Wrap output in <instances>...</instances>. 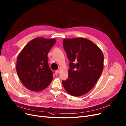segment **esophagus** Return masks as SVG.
<instances>
[{
  "label": "esophagus",
  "instance_id": "esophagus-1",
  "mask_svg": "<svg viewBox=\"0 0 126 126\" xmlns=\"http://www.w3.org/2000/svg\"><path fill=\"white\" fill-rule=\"evenodd\" d=\"M59 73V71H58V70H56V71H55V74L56 75H57L58 73Z\"/></svg>",
  "mask_w": 126,
  "mask_h": 126
}]
</instances>
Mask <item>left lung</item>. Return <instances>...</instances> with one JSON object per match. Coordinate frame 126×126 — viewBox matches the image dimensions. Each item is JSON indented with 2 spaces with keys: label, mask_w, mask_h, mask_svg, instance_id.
<instances>
[{
  "label": "left lung",
  "mask_w": 126,
  "mask_h": 126,
  "mask_svg": "<svg viewBox=\"0 0 126 126\" xmlns=\"http://www.w3.org/2000/svg\"><path fill=\"white\" fill-rule=\"evenodd\" d=\"M63 47L70 61L68 77L62 81L65 90L73 96L86 94L102 73L104 55L99 47L84 38L64 39Z\"/></svg>",
  "instance_id": "obj_1"
}]
</instances>
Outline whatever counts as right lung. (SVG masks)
Instances as JSON below:
<instances>
[{
  "label": "right lung",
  "mask_w": 126,
  "mask_h": 126,
  "mask_svg": "<svg viewBox=\"0 0 126 126\" xmlns=\"http://www.w3.org/2000/svg\"><path fill=\"white\" fill-rule=\"evenodd\" d=\"M56 41L55 39L35 38L28 42L18 55L17 74L28 90L41 91L51 83L53 75L47 55Z\"/></svg>",
  "instance_id": "1"
}]
</instances>
